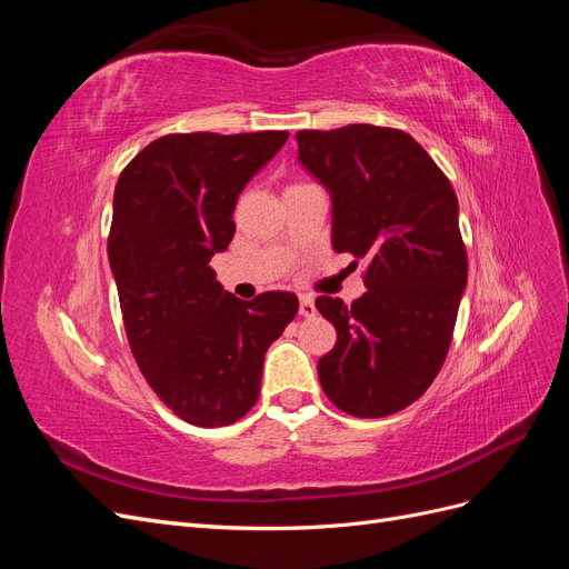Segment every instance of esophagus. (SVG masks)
Returning a JSON list of instances; mask_svg holds the SVG:
<instances>
[{"label": "esophagus", "instance_id": "obj_1", "mask_svg": "<svg viewBox=\"0 0 569 569\" xmlns=\"http://www.w3.org/2000/svg\"><path fill=\"white\" fill-rule=\"evenodd\" d=\"M299 313H301L303 318H313V316L318 313L316 301H313L311 297H301V303H299Z\"/></svg>", "mask_w": 569, "mask_h": 569}]
</instances>
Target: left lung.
<instances>
[{"label": "left lung", "instance_id": "obj_1", "mask_svg": "<svg viewBox=\"0 0 569 569\" xmlns=\"http://www.w3.org/2000/svg\"><path fill=\"white\" fill-rule=\"evenodd\" d=\"M299 161L332 197V247L368 258V291L351 306L318 297L337 330L318 360L322 391L356 418L399 412L435 382L468 282L458 199L403 130L353 123L299 130Z\"/></svg>", "mask_w": 569, "mask_h": 569}]
</instances>
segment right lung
<instances>
[{"label":"right lung","mask_w":569,"mask_h":569,"mask_svg":"<svg viewBox=\"0 0 569 569\" xmlns=\"http://www.w3.org/2000/svg\"><path fill=\"white\" fill-rule=\"evenodd\" d=\"M287 137L163 134L118 178L109 263L130 351L149 387L189 425L226 427L247 416L268 347L299 313L291 291L253 301L228 295L209 266L232 242L239 192Z\"/></svg>","instance_id":"right-lung-1"}]
</instances>
